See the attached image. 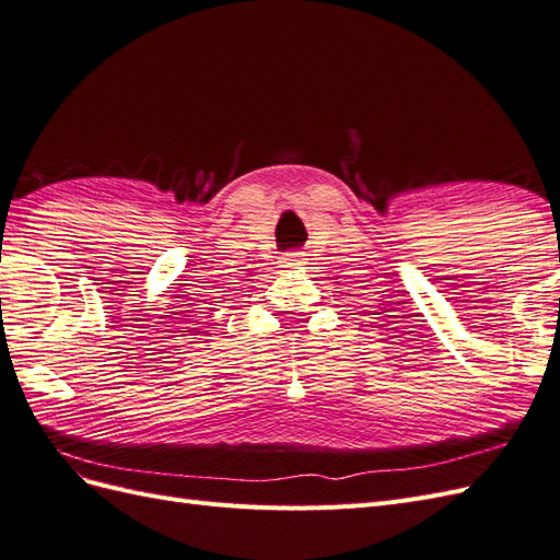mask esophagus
<instances>
[{
  "label": "esophagus",
  "instance_id": "1",
  "mask_svg": "<svg viewBox=\"0 0 560 560\" xmlns=\"http://www.w3.org/2000/svg\"><path fill=\"white\" fill-rule=\"evenodd\" d=\"M301 264H303V252H290V254H284V257L280 259V268L282 270H292V268H296Z\"/></svg>",
  "mask_w": 560,
  "mask_h": 560
}]
</instances>
